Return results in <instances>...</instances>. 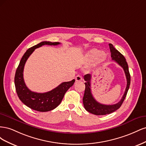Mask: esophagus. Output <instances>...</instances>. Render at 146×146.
<instances>
[{
    "mask_svg": "<svg viewBox=\"0 0 146 146\" xmlns=\"http://www.w3.org/2000/svg\"><path fill=\"white\" fill-rule=\"evenodd\" d=\"M82 76H76V82H80V81H82Z\"/></svg>",
    "mask_w": 146,
    "mask_h": 146,
    "instance_id": "1",
    "label": "esophagus"
}]
</instances>
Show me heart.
<instances>
[{"mask_svg": "<svg viewBox=\"0 0 146 146\" xmlns=\"http://www.w3.org/2000/svg\"><path fill=\"white\" fill-rule=\"evenodd\" d=\"M102 55V52L96 49V48H93V49H91L88 52L85 56V61L87 63L89 64L95 63L101 58Z\"/></svg>", "mask_w": 146, "mask_h": 146, "instance_id": "obj_1", "label": "heart"}]
</instances>
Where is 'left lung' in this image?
I'll return each instance as SVG.
<instances>
[{
    "instance_id": "8db88e82",
    "label": "left lung",
    "mask_w": 146,
    "mask_h": 146,
    "mask_svg": "<svg viewBox=\"0 0 146 146\" xmlns=\"http://www.w3.org/2000/svg\"><path fill=\"white\" fill-rule=\"evenodd\" d=\"M109 46L111 52V56L112 60L123 68L127 78V86L121 100L118 103L114 105H104L99 103L92 96L91 89V75L88 74L84 76V80L86 81L85 90L83 98V103L84 107L87 111L94 114L95 115H105L116 111L121 107L123 100L127 96L128 90L130 85V75L129 70V66L125 57L120 52L114 48L111 44H109Z\"/></svg>"
}]
</instances>
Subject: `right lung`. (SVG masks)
Listing matches in <instances>:
<instances>
[{
  "label": "right lung",
  "instance_id": "1",
  "mask_svg": "<svg viewBox=\"0 0 146 146\" xmlns=\"http://www.w3.org/2000/svg\"><path fill=\"white\" fill-rule=\"evenodd\" d=\"M60 44L58 42L42 41L29 48L20 61L15 77L16 91L22 102L31 109L41 112L51 111L55 109L60 104L66 91L75 82L74 79L70 82H63L54 90L44 93H38L30 91L24 82L23 77L24 66L28 58L35 49L43 45L56 46Z\"/></svg>",
  "mask_w": 146,
  "mask_h": 146
}]
</instances>
